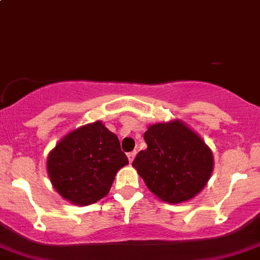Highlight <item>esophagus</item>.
Listing matches in <instances>:
<instances>
[{
	"label": "esophagus",
	"mask_w": 260,
	"mask_h": 260,
	"mask_svg": "<svg viewBox=\"0 0 260 260\" xmlns=\"http://www.w3.org/2000/svg\"><path fill=\"white\" fill-rule=\"evenodd\" d=\"M127 156H128V160H129V162L132 163L133 159H135V156H136V151H131V153L127 154Z\"/></svg>",
	"instance_id": "obj_1"
}]
</instances>
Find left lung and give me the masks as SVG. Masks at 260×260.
<instances>
[{
	"mask_svg": "<svg viewBox=\"0 0 260 260\" xmlns=\"http://www.w3.org/2000/svg\"><path fill=\"white\" fill-rule=\"evenodd\" d=\"M144 140L147 149L132 166L151 193L177 205L202 191L214 171V155L196 131L175 119L149 125Z\"/></svg>",
	"mask_w": 260,
	"mask_h": 260,
	"instance_id": "left-lung-1",
	"label": "left lung"
}]
</instances>
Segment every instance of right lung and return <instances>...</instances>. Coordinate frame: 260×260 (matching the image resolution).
Here are the masks:
<instances>
[{
	"label": "right lung",
	"mask_w": 260,
	"mask_h": 260,
	"mask_svg": "<svg viewBox=\"0 0 260 260\" xmlns=\"http://www.w3.org/2000/svg\"><path fill=\"white\" fill-rule=\"evenodd\" d=\"M127 165L118 136L97 120L63 136L49 153L46 170L63 200L88 206L106 197L118 171Z\"/></svg>",
	"instance_id": "right-lung-1"
}]
</instances>
